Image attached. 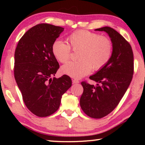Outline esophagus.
<instances>
[{"instance_id":"34e87169","label":"esophagus","mask_w":145,"mask_h":145,"mask_svg":"<svg viewBox=\"0 0 145 145\" xmlns=\"http://www.w3.org/2000/svg\"><path fill=\"white\" fill-rule=\"evenodd\" d=\"M72 81L73 84H77V83H79V80H76V79H72Z\"/></svg>"}]
</instances>
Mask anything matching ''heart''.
Returning a JSON list of instances; mask_svg holds the SVG:
<instances>
[{"label": "heart", "instance_id": "heart-1", "mask_svg": "<svg viewBox=\"0 0 145 145\" xmlns=\"http://www.w3.org/2000/svg\"><path fill=\"white\" fill-rule=\"evenodd\" d=\"M69 45L57 39L53 41L51 51L55 59L61 63L68 61L71 49L77 53L78 61L63 65L61 72L74 78H80L89 74L91 69L98 71L106 66L113 53V43L108 37L80 29L67 37Z\"/></svg>", "mask_w": 145, "mask_h": 145}]
</instances>
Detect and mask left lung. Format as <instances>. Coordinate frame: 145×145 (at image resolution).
<instances>
[{
	"mask_svg": "<svg viewBox=\"0 0 145 145\" xmlns=\"http://www.w3.org/2000/svg\"><path fill=\"white\" fill-rule=\"evenodd\" d=\"M109 35L113 43L110 60L90 79L96 86L83 81L84 88L80 104L85 114L92 118L100 119L110 114L127 90L134 72L133 53L129 43L110 27L96 29Z\"/></svg>",
	"mask_w": 145,
	"mask_h": 145,
	"instance_id": "1",
	"label": "left lung"
}]
</instances>
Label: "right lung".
Here are the masks:
<instances>
[{
	"mask_svg": "<svg viewBox=\"0 0 145 145\" xmlns=\"http://www.w3.org/2000/svg\"><path fill=\"white\" fill-rule=\"evenodd\" d=\"M64 28L39 24L21 37L14 53V78L24 102L35 116H51L59 108L62 95L72 85L66 74L51 78L59 69L51 46Z\"/></svg>",
	"mask_w": 145,
	"mask_h": 145,
	"instance_id": "1",
	"label": "right lung"
}]
</instances>
